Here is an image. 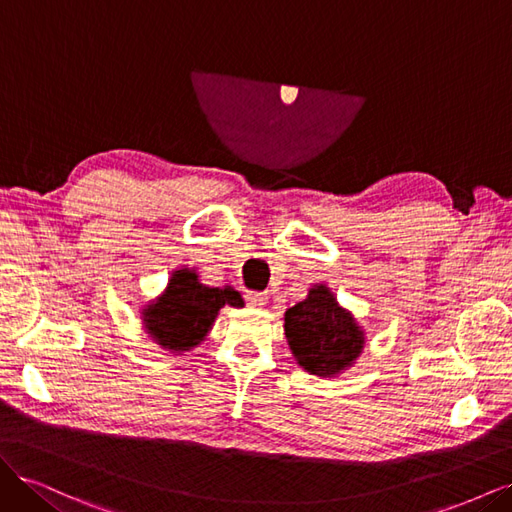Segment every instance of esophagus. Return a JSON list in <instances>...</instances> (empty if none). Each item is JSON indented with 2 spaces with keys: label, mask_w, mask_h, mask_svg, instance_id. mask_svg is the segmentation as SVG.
Here are the masks:
<instances>
[{
  "label": "esophagus",
  "mask_w": 512,
  "mask_h": 512,
  "mask_svg": "<svg viewBox=\"0 0 512 512\" xmlns=\"http://www.w3.org/2000/svg\"><path fill=\"white\" fill-rule=\"evenodd\" d=\"M245 301H247V305H252V307H265L269 303V297H267V294H262V292H247Z\"/></svg>",
  "instance_id": "esophagus-1"
}]
</instances>
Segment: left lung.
Here are the masks:
<instances>
[{
  "label": "left lung",
  "mask_w": 512,
  "mask_h": 512,
  "mask_svg": "<svg viewBox=\"0 0 512 512\" xmlns=\"http://www.w3.org/2000/svg\"><path fill=\"white\" fill-rule=\"evenodd\" d=\"M284 331L297 363L320 378L352 367L365 346V331L324 284H316L307 299L288 309Z\"/></svg>",
  "instance_id": "obj_1"
}]
</instances>
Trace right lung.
Returning a JSON list of instances; mask_svg holds the SVG:
<instances>
[{"label": "right lung", "mask_w": 512, "mask_h": 512, "mask_svg": "<svg viewBox=\"0 0 512 512\" xmlns=\"http://www.w3.org/2000/svg\"><path fill=\"white\" fill-rule=\"evenodd\" d=\"M224 305L245 303L235 288L205 286L194 269H179L160 297L143 309V324L153 342L170 352H185L203 342Z\"/></svg>", "instance_id": "add662e5"}]
</instances>
